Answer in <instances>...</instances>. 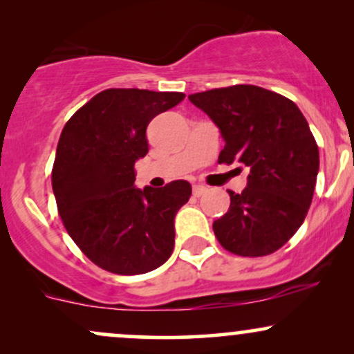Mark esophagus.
I'll return each instance as SVG.
<instances>
[{
	"label": "esophagus",
	"instance_id": "34e87169",
	"mask_svg": "<svg viewBox=\"0 0 354 354\" xmlns=\"http://www.w3.org/2000/svg\"><path fill=\"white\" fill-rule=\"evenodd\" d=\"M206 191H208V188H206V186H203V185H194L193 186V194H194V196H198V198L203 196Z\"/></svg>",
	"mask_w": 354,
	"mask_h": 354
}]
</instances>
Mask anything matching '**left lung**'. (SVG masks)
<instances>
[{"mask_svg": "<svg viewBox=\"0 0 354 354\" xmlns=\"http://www.w3.org/2000/svg\"><path fill=\"white\" fill-rule=\"evenodd\" d=\"M188 100L221 131L218 163L250 168L246 188L228 189V213L213 223L218 241L238 256L274 253L303 225L315 193L319 151L306 118L291 100L253 84Z\"/></svg>", "mask_w": 354, "mask_h": 354, "instance_id": "obj_1", "label": "left lung"}]
</instances>
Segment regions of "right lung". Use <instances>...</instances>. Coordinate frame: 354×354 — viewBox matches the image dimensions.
<instances>
[{"label": "right lung", "instance_id": "right-lung-1", "mask_svg": "<svg viewBox=\"0 0 354 354\" xmlns=\"http://www.w3.org/2000/svg\"><path fill=\"white\" fill-rule=\"evenodd\" d=\"M183 100L174 91L104 89L61 131L51 173L58 213L80 250L109 273H148L173 253L174 216L191 185L140 189L135 163L148 153L149 121Z\"/></svg>", "mask_w": 354, "mask_h": 354}]
</instances>
